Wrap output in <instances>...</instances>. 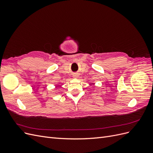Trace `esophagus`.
Masks as SVG:
<instances>
[{
	"label": "esophagus",
	"instance_id": "34e87169",
	"mask_svg": "<svg viewBox=\"0 0 153 153\" xmlns=\"http://www.w3.org/2000/svg\"><path fill=\"white\" fill-rule=\"evenodd\" d=\"M78 76V75H77V74H74V75H73V77L74 78H77Z\"/></svg>",
	"mask_w": 153,
	"mask_h": 153
}]
</instances>
